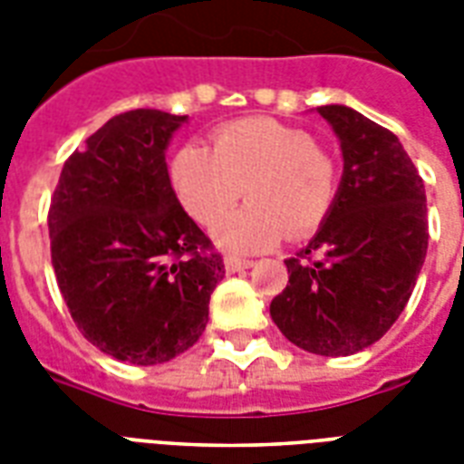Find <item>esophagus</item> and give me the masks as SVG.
I'll return each mask as SVG.
<instances>
[{"label": "esophagus", "instance_id": "1", "mask_svg": "<svg viewBox=\"0 0 464 464\" xmlns=\"http://www.w3.org/2000/svg\"><path fill=\"white\" fill-rule=\"evenodd\" d=\"M253 265H255L253 260H243V257H233V255L224 257V267L228 275H233V272H240V269H250Z\"/></svg>", "mask_w": 464, "mask_h": 464}]
</instances>
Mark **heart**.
<instances>
[{"mask_svg": "<svg viewBox=\"0 0 464 464\" xmlns=\"http://www.w3.org/2000/svg\"><path fill=\"white\" fill-rule=\"evenodd\" d=\"M173 182L189 217L217 228L246 189V209L217 231L231 253H260L289 238H308L337 202V166L301 127L272 118H246L211 134V151L182 147L173 159Z\"/></svg>", "mask_w": 464, "mask_h": 464, "instance_id": "heart-1", "label": "heart"}]
</instances>
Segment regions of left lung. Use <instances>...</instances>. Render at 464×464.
<instances>
[{
	"instance_id": "left-lung-1",
	"label": "left lung",
	"mask_w": 464,
	"mask_h": 464,
	"mask_svg": "<svg viewBox=\"0 0 464 464\" xmlns=\"http://www.w3.org/2000/svg\"><path fill=\"white\" fill-rule=\"evenodd\" d=\"M342 144L344 173L330 218L286 260L289 284L269 315L320 356L366 349L395 324L429 247L424 180L395 134L346 105L317 108Z\"/></svg>"
}]
</instances>
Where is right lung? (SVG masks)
I'll return each mask as SVG.
<instances>
[{
	"instance_id": "right-lung-1",
	"label": "right lung",
	"mask_w": 464,
	"mask_h": 464,
	"mask_svg": "<svg viewBox=\"0 0 464 464\" xmlns=\"http://www.w3.org/2000/svg\"><path fill=\"white\" fill-rule=\"evenodd\" d=\"M188 115L122 112L64 160L47 226L57 286L91 344L137 366L188 352L224 260L182 209L166 149Z\"/></svg>"
}]
</instances>
